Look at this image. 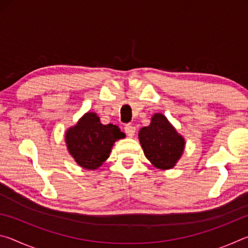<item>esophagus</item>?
<instances>
[{"label": "esophagus", "instance_id": "obj_1", "mask_svg": "<svg viewBox=\"0 0 248 248\" xmlns=\"http://www.w3.org/2000/svg\"><path fill=\"white\" fill-rule=\"evenodd\" d=\"M124 132L128 137L132 138L134 136V133H136V127H133V125H131V124H125L124 125Z\"/></svg>", "mask_w": 248, "mask_h": 248}]
</instances>
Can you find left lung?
<instances>
[{"instance_id":"left-lung-1","label":"left lung","mask_w":248,"mask_h":248,"mask_svg":"<svg viewBox=\"0 0 248 248\" xmlns=\"http://www.w3.org/2000/svg\"><path fill=\"white\" fill-rule=\"evenodd\" d=\"M139 141L145 157L162 170L175 167L186 145L185 138L161 112L152 116L150 125L141 128Z\"/></svg>"}]
</instances>
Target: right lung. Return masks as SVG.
Instances as JSON below:
<instances>
[{
  "mask_svg": "<svg viewBox=\"0 0 248 248\" xmlns=\"http://www.w3.org/2000/svg\"><path fill=\"white\" fill-rule=\"evenodd\" d=\"M65 144L71 156L83 169L95 170L110 155L115 142L125 134L111 124H103L96 112L87 111L65 131Z\"/></svg>",
  "mask_w": 248,
  "mask_h": 248,
  "instance_id": "1",
  "label": "right lung"
}]
</instances>
